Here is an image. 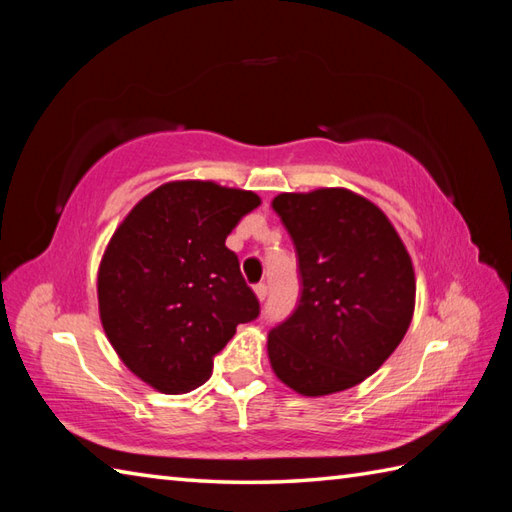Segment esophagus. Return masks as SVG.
Returning a JSON list of instances; mask_svg holds the SVG:
<instances>
[{"label":"esophagus","instance_id":"obj_1","mask_svg":"<svg viewBox=\"0 0 512 512\" xmlns=\"http://www.w3.org/2000/svg\"><path fill=\"white\" fill-rule=\"evenodd\" d=\"M266 295H268V288H266V284H257V286H255V297H257L259 301H264V299H266Z\"/></svg>","mask_w":512,"mask_h":512}]
</instances>
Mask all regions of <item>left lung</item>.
I'll return each instance as SVG.
<instances>
[{
  "instance_id": "obj_1",
  "label": "left lung",
  "mask_w": 512,
  "mask_h": 512,
  "mask_svg": "<svg viewBox=\"0 0 512 512\" xmlns=\"http://www.w3.org/2000/svg\"><path fill=\"white\" fill-rule=\"evenodd\" d=\"M273 209L295 242L301 299L268 334L275 376L301 396L345 391L405 339L416 275L389 217L345 187L279 193Z\"/></svg>"
}]
</instances>
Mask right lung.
Listing matches in <instances>:
<instances>
[{
  "label": "right lung",
  "mask_w": 512,
  "mask_h": 512,
  "mask_svg": "<svg viewBox=\"0 0 512 512\" xmlns=\"http://www.w3.org/2000/svg\"><path fill=\"white\" fill-rule=\"evenodd\" d=\"M262 204L213 180H173L118 224L96 275L99 317L125 367L162 394L209 380L213 356L259 303L226 237Z\"/></svg>",
  "instance_id": "add662e5"
}]
</instances>
